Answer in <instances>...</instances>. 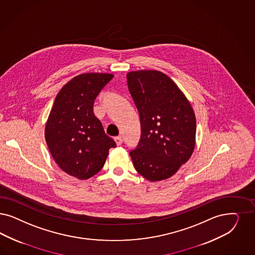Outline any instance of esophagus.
Returning a JSON list of instances; mask_svg holds the SVG:
<instances>
[{"mask_svg": "<svg viewBox=\"0 0 255 255\" xmlns=\"http://www.w3.org/2000/svg\"><path fill=\"white\" fill-rule=\"evenodd\" d=\"M114 140L116 141V143H117L118 146L122 145V143H123V138H122L121 136H116L114 138Z\"/></svg>", "mask_w": 255, "mask_h": 255, "instance_id": "1", "label": "esophagus"}]
</instances>
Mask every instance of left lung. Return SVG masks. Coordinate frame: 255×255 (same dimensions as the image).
Listing matches in <instances>:
<instances>
[{"label": "left lung", "mask_w": 255, "mask_h": 255, "mask_svg": "<svg viewBox=\"0 0 255 255\" xmlns=\"http://www.w3.org/2000/svg\"><path fill=\"white\" fill-rule=\"evenodd\" d=\"M127 83L140 117V140L130 151L132 164L150 182L167 179L192 155V106L175 83L158 70L131 71Z\"/></svg>", "instance_id": "left-lung-1"}]
</instances>
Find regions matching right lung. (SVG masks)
Returning a JSON list of instances; mask_svg holds the SVG:
<instances>
[{"label":"right lung","mask_w":255,"mask_h":255,"mask_svg":"<svg viewBox=\"0 0 255 255\" xmlns=\"http://www.w3.org/2000/svg\"><path fill=\"white\" fill-rule=\"evenodd\" d=\"M110 73H84L68 82L54 100L45 138L55 163L80 180L98 173L116 142L106 134L93 112L94 101Z\"/></svg>","instance_id":"obj_1"}]
</instances>
